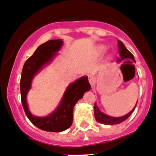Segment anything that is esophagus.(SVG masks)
<instances>
[{"label": "esophagus", "mask_w": 156, "mask_h": 156, "mask_svg": "<svg viewBox=\"0 0 156 156\" xmlns=\"http://www.w3.org/2000/svg\"><path fill=\"white\" fill-rule=\"evenodd\" d=\"M88 79H89V82H90V84L93 86V85L94 84V82H95V79H94V76H92V75L88 76Z\"/></svg>", "instance_id": "1"}]
</instances>
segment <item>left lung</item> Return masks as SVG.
Instances as JSON below:
<instances>
[{"label":"left lung","mask_w":156,"mask_h":156,"mask_svg":"<svg viewBox=\"0 0 156 156\" xmlns=\"http://www.w3.org/2000/svg\"><path fill=\"white\" fill-rule=\"evenodd\" d=\"M118 47H119V52H120V58H117V62H120L121 60L125 59V58H130V59L133 60L135 62L134 57H133V54L129 51V50L127 49L125 47V45L122 44L121 41H118ZM94 115H95V118H96L97 121L101 124H103V125H116V124H120V123L123 122L124 120H125L126 119H128L130 116V115L132 114V112L134 111L135 107L133 110L129 112L128 114H126L125 116H121V117H112V116H107V115L104 114L103 112H101L100 111V109L98 108V107L97 106L96 104H94Z\"/></svg>","instance_id":"1"}]
</instances>
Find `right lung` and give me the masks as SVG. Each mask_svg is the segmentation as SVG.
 <instances>
[{"mask_svg": "<svg viewBox=\"0 0 156 156\" xmlns=\"http://www.w3.org/2000/svg\"><path fill=\"white\" fill-rule=\"evenodd\" d=\"M62 44V40H49L41 44L25 62L20 78L21 102L27 118L39 129L54 133L62 132L71 126L74 105L82 98L86 91L91 88L88 82V78H82L68 87L64 94L62 102L52 114L46 117H37L31 115L29 112L26 96L31 87L32 78L46 63L52 59L56 54L55 52L60 49Z\"/></svg>", "mask_w": 156, "mask_h": 156, "instance_id": "right-lung-1", "label": "right lung"}]
</instances>
